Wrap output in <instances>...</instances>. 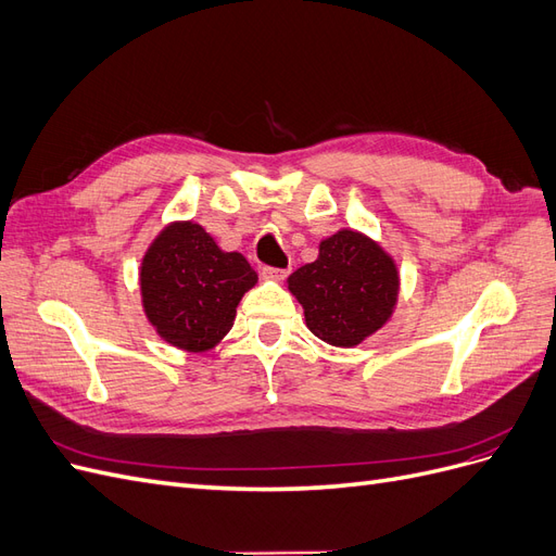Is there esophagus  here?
Masks as SVG:
<instances>
[{
  "label": "esophagus",
  "instance_id": "esophagus-1",
  "mask_svg": "<svg viewBox=\"0 0 556 556\" xmlns=\"http://www.w3.org/2000/svg\"><path fill=\"white\" fill-rule=\"evenodd\" d=\"M290 274V268H274V266H264L262 268V278L264 280H282Z\"/></svg>",
  "mask_w": 556,
  "mask_h": 556
}]
</instances>
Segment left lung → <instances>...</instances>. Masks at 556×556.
<instances>
[{"instance_id": "left-lung-1", "label": "left lung", "mask_w": 556, "mask_h": 556, "mask_svg": "<svg viewBox=\"0 0 556 556\" xmlns=\"http://www.w3.org/2000/svg\"><path fill=\"white\" fill-rule=\"evenodd\" d=\"M304 306L306 327L336 348H355L392 317L399 268L380 243L355 229H341L319 243L315 262L288 278Z\"/></svg>"}]
</instances>
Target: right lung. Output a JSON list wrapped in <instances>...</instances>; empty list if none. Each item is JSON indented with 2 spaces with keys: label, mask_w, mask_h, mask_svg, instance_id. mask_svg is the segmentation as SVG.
<instances>
[{
  "label": "right lung",
  "mask_w": 556,
  "mask_h": 556,
  "mask_svg": "<svg viewBox=\"0 0 556 556\" xmlns=\"http://www.w3.org/2000/svg\"><path fill=\"white\" fill-rule=\"evenodd\" d=\"M141 301L160 339L188 352L220 343L257 274L197 223L166 225L141 260Z\"/></svg>",
  "instance_id": "1"
}]
</instances>
